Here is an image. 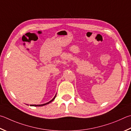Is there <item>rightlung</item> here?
Masks as SVG:
<instances>
[{"label":"right lung","mask_w":131,"mask_h":131,"mask_svg":"<svg viewBox=\"0 0 131 131\" xmlns=\"http://www.w3.org/2000/svg\"><path fill=\"white\" fill-rule=\"evenodd\" d=\"M56 95L55 96H54V98L51 100L50 101H49V102H48V103H46V104H41V105H31V106H43V105H47V104H49V103H50L51 102H52L54 100V99L56 98Z\"/></svg>","instance_id":"add662e5"}]
</instances>
